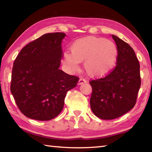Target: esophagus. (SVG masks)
<instances>
[{"label": "esophagus", "mask_w": 152, "mask_h": 152, "mask_svg": "<svg viewBox=\"0 0 152 152\" xmlns=\"http://www.w3.org/2000/svg\"><path fill=\"white\" fill-rule=\"evenodd\" d=\"M86 82H87V80L86 79H84V78H80L79 80L78 83L79 85H80V84H83V83H86Z\"/></svg>", "instance_id": "34e87169"}]
</instances>
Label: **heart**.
I'll return each mask as SVG.
<instances>
[{"label":"heart","instance_id":"1","mask_svg":"<svg viewBox=\"0 0 152 152\" xmlns=\"http://www.w3.org/2000/svg\"><path fill=\"white\" fill-rule=\"evenodd\" d=\"M72 53H64V63L70 70L78 69L80 62L90 76L101 77L108 74L115 66L118 49L112 41L103 38L88 37L79 39L71 48Z\"/></svg>","mask_w":152,"mask_h":152}]
</instances>
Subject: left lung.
<instances>
[{"label": "left lung", "mask_w": 152, "mask_h": 152, "mask_svg": "<svg viewBox=\"0 0 152 152\" xmlns=\"http://www.w3.org/2000/svg\"><path fill=\"white\" fill-rule=\"evenodd\" d=\"M118 49L116 65L108 75L91 80V110L102 119H114L133 108L141 85L140 64L129 45L112 35Z\"/></svg>", "instance_id": "obj_1"}]
</instances>
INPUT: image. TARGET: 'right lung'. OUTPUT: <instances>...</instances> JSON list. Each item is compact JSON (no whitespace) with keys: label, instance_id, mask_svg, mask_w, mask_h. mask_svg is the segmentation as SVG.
I'll return each instance as SVG.
<instances>
[{"label":"right lung","instance_id":"right-lung-1","mask_svg":"<svg viewBox=\"0 0 152 152\" xmlns=\"http://www.w3.org/2000/svg\"><path fill=\"white\" fill-rule=\"evenodd\" d=\"M64 33L45 34L27 44L15 58L10 90L19 110L39 121L55 118L62 111L66 93L79 78L59 70Z\"/></svg>","mask_w":152,"mask_h":152}]
</instances>
